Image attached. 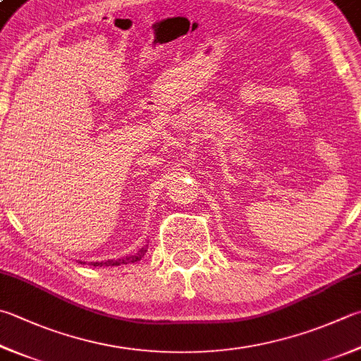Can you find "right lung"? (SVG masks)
Here are the masks:
<instances>
[{"instance_id": "1", "label": "right lung", "mask_w": 361, "mask_h": 361, "mask_svg": "<svg viewBox=\"0 0 361 361\" xmlns=\"http://www.w3.org/2000/svg\"><path fill=\"white\" fill-rule=\"evenodd\" d=\"M146 251H147V245H145V247L142 248H140L137 253H133V255H130V256H126V257H121V259H111V261H105V262H91V265H94V267H97V265H104V267H108V265H122V264H133V262H137V261H140L142 256L146 255Z\"/></svg>"}]
</instances>
